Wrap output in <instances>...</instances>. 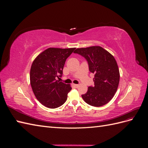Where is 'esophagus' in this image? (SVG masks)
I'll use <instances>...</instances> for the list:
<instances>
[{
    "mask_svg": "<svg viewBox=\"0 0 148 148\" xmlns=\"http://www.w3.org/2000/svg\"><path fill=\"white\" fill-rule=\"evenodd\" d=\"M71 86H72L73 87H74V88H78V86H79V85L78 84H71Z\"/></svg>",
    "mask_w": 148,
    "mask_h": 148,
    "instance_id": "1",
    "label": "esophagus"
}]
</instances>
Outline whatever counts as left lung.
<instances>
[{"label": "left lung", "instance_id": "8db88e82", "mask_svg": "<svg viewBox=\"0 0 148 148\" xmlns=\"http://www.w3.org/2000/svg\"><path fill=\"white\" fill-rule=\"evenodd\" d=\"M84 57L90 72L95 74V86H89L82 95L89 105L101 107L108 103L117 90L120 81L119 67L114 56L100 46L78 48L73 52Z\"/></svg>", "mask_w": 148, "mask_h": 148}]
</instances>
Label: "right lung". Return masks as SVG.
Segmentation results:
<instances>
[{"mask_svg":"<svg viewBox=\"0 0 148 148\" xmlns=\"http://www.w3.org/2000/svg\"><path fill=\"white\" fill-rule=\"evenodd\" d=\"M76 48H48L39 54L30 70V83L36 97L50 109L63 105L71 87L56 78L62 77L66 59Z\"/></svg>","mask_w":148,"mask_h":148,"instance_id":"add662e5","label":"right lung"}]
</instances>
